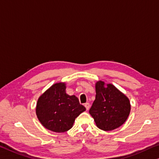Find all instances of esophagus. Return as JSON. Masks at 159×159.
I'll return each instance as SVG.
<instances>
[{"instance_id": "obj_1", "label": "esophagus", "mask_w": 159, "mask_h": 159, "mask_svg": "<svg viewBox=\"0 0 159 159\" xmlns=\"http://www.w3.org/2000/svg\"><path fill=\"white\" fill-rule=\"evenodd\" d=\"M84 107H85V108H86L87 110H89V107H90L89 103H88V102H87V103H85V104H84Z\"/></svg>"}]
</instances>
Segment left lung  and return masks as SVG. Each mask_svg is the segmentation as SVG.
<instances>
[{"label": "left lung", "mask_w": 159, "mask_h": 159, "mask_svg": "<svg viewBox=\"0 0 159 159\" xmlns=\"http://www.w3.org/2000/svg\"><path fill=\"white\" fill-rule=\"evenodd\" d=\"M96 97L89 109L97 127L112 131L126 121L131 104L127 97L112 84L98 81L95 84Z\"/></svg>", "instance_id": "obj_1"}]
</instances>
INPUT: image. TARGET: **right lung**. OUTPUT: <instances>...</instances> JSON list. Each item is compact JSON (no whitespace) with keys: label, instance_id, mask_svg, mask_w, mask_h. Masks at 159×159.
Instances as JSON below:
<instances>
[{"label":"right lung","instance_id":"right-lung-1","mask_svg":"<svg viewBox=\"0 0 159 159\" xmlns=\"http://www.w3.org/2000/svg\"><path fill=\"white\" fill-rule=\"evenodd\" d=\"M85 110L76 96L66 93L65 83L58 82L40 96L35 111L44 127L62 133L71 129L75 119Z\"/></svg>","mask_w":159,"mask_h":159}]
</instances>
